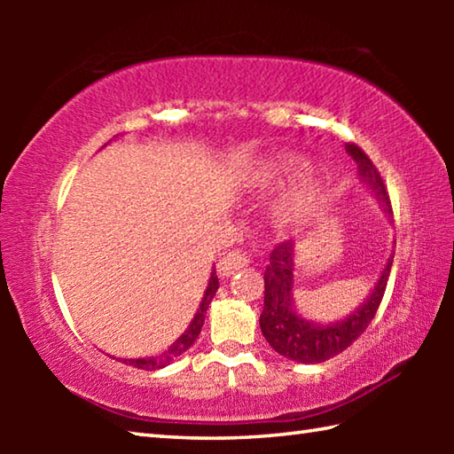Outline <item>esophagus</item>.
<instances>
[{
  "label": "esophagus",
  "instance_id": "esophagus-1",
  "mask_svg": "<svg viewBox=\"0 0 454 454\" xmlns=\"http://www.w3.org/2000/svg\"><path fill=\"white\" fill-rule=\"evenodd\" d=\"M248 264H250V256L246 254V252L232 250V252H228L226 256L220 258L218 274L222 276V278H228V276H232L234 272H238L240 268L248 266Z\"/></svg>",
  "mask_w": 454,
  "mask_h": 454
}]
</instances>
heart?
Here are the masks:
<instances>
[{
	"mask_svg": "<svg viewBox=\"0 0 454 454\" xmlns=\"http://www.w3.org/2000/svg\"><path fill=\"white\" fill-rule=\"evenodd\" d=\"M306 170V160L302 156H296V153H288V156H282L278 160H272V162H266L260 170L254 174V186L266 188L270 184L280 182L284 176H298ZM309 198L296 200L294 204H290L288 214L290 216H298L304 210V202Z\"/></svg>",
	"mask_w": 454,
	"mask_h": 454,
	"instance_id": "b5f03b06",
	"label": "heart"
}]
</instances>
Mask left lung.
<instances>
[{
	"instance_id": "1",
	"label": "left lung",
	"mask_w": 454,
	"mask_h": 454,
	"mask_svg": "<svg viewBox=\"0 0 454 454\" xmlns=\"http://www.w3.org/2000/svg\"><path fill=\"white\" fill-rule=\"evenodd\" d=\"M347 152L358 164V174L384 206V210L393 214L387 186L380 178V172L371 162V158L358 148L356 144H347ZM395 254H390L387 266L376 282L371 296L350 312L344 320L333 325H314L304 320L294 309V246L292 242H282L276 246L270 254V264L264 272V310L260 314V328L268 344L284 358L294 360L302 364H317L340 355L347 350L356 338L364 333L379 310L380 301L387 290L390 266Z\"/></svg>"
}]
</instances>
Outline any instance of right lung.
Listing matches in <instances>:
<instances>
[{
	"mask_svg": "<svg viewBox=\"0 0 454 454\" xmlns=\"http://www.w3.org/2000/svg\"><path fill=\"white\" fill-rule=\"evenodd\" d=\"M218 286H220V284H218L216 270H212L210 280H208V286H206V292H204L202 302H200L198 312L194 314V318H192L190 326L186 328V333H184L178 338V340L172 344V347H168L162 352V355H158V356H144V358H124V360H121V363L140 368V371H158V368H164L166 364H170L172 360H176L180 355H184V352H186L192 347V344L196 342L200 330H202V326H204L206 310H208V306L212 302L214 294H216Z\"/></svg>",
	"mask_w": 454,
	"mask_h": 454,
	"instance_id": "right-lung-1",
	"label": "right lung"
}]
</instances>
